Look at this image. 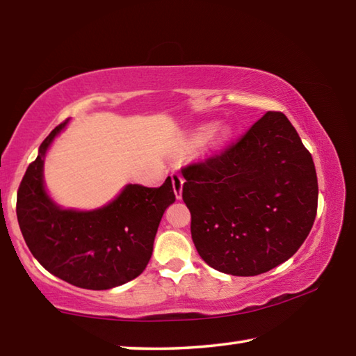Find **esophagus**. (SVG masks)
Returning a JSON list of instances; mask_svg holds the SVG:
<instances>
[{
	"label": "esophagus",
	"instance_id": "1",
	"mask_svg": "<svg viewBox=\"0 0 356 356\" xmlns=\"http://www.w3.org/2000/svg\"><path fill=\"white\" fill-rule=\"evenodd\" d=\"M171 182H172V190L174 195H176L177 200H182V188H184V179L179 172L171 174Z\"/></svg>",
	"mask_w": 356,
	"mask_h": 356
}]
</instances>
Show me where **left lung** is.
<instances>
[{"label": "left lung", "mask_w": 356, "mask_h": 356, "mask_svg": "<svg viewBox=\"0 0 356 356\" xmlns=\"http://www.w3.org/2000/svg\"><path fill=\"white\" fill-rule=\"evenodd\" d=\"M182 174L193 243L218 272H268L298 251L314 225L316 166L282 113L268 111L237 144Z\"/></svg>", "instance_id": "left-lung-1"}]
</instances>
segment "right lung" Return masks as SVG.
I'll return each instance as SVG.
<instances>
[{"instance_id": "add662e5", "label": "right lung", "mask_w": 356, "mask_h": 356, "mask_svg": "<svg viewBox=\"0 0 356 356\" xmlns=\"http://www.w3.org/2000/svg\"><path fill=\"white\" fill-rule=\"evenodd\" d=\"M58 125L40 144L17 195V218L29 251L47 272L72 286L106 291L140 276L154 251L165 210L176 201L171 179L159 188L129 184L92 210L64 209L48 195V149L67 127Z\"/></svg>"}]
</instances>
